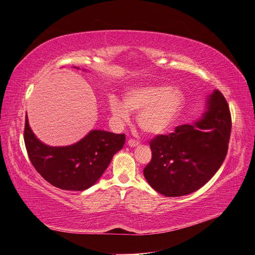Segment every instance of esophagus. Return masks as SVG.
Returning a JSON list of instances; mask_svg holds the SVG:
<instances>
[{"label":"esophagus","instance_id":"1","mask_svg":"<svg viewBox=\"0 0 255 255\" xmlns=\"http://www.w3.org/2000/svg\"><path fill=\"white\" fill-rule=\"evenodd\" d=\"M128 145L130 147H136V146L139 145V142L137 140H135V139H129L128 140Z\"/></svg>","mask_w":255,"mask_h":255}]
</instances>
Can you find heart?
<instances>
[{"label":"heart","instance_id":"obj_1","mask_svg":"<svg viewBox=\"0 0 255 255\" xmlns=\"http://www.w3.org/2000/svg\"><path fill=\"white\" fill-rule=\"evenodd\" d=\"M186 101L185 93L178 87L165 83L142 85L127 90L123 95V105L117 99L110 101L113 116L128 120L129 113L138 114L137 123L146 134H163L182 112Z\"/></svg>","mask_w":255,"mask_h":255}]
</instances>
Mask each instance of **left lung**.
Instances as JSON below:
<instances>
[{"instance_id":"1","label":"left lung","mask_w":255,"mask_h":255,"mask_svg":"<svg viewBox=\"0 0 255 255\" xmlns=\"http://www.w3.org/2000/svg\"><path fill=\"white\" fill-rule=\"evenodd\" d=\"M232 129L228 103L218 90L207 96L205 112L193 124L149 142L151 160L143 175L156 192L181 197L206 184L224 163Z\"/></svg>"}]
</instances>
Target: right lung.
I'll list each match as a JSON object with an SVG mask.
<instances>
[{
    "mask_svg": "<svg viewBox=\"0 0 255 255\" xmlns=\"http://www.w3.org/2000/svg\"><path fill=\"white\" fill-rule=\"evenodd\" d=\"M24 143L31 164L45 180L64 191L82 192L104 174L113 157L124 146L125 135L91 130L74 144L50 146L32 132L26 116Z\"/></svg>",
    "mask_w": 255,
    "mask_h": 255,
    "instance_id": "1",
    "label": "right lung"
}]
</instances>
